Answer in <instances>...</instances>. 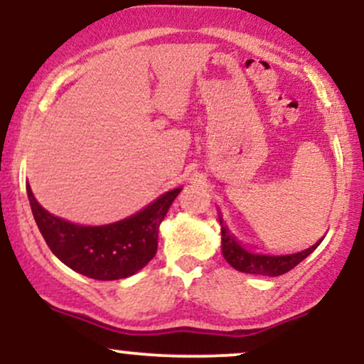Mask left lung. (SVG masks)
Here are the masks:
<instances>
[{
	"instance_id": "obj_1",
	"label": "left lung",
	"mask_w": 364,
	"mask_h": 364,
	"mask_svg": "<svg viewBox=\"0 0 364 364\" xmlns=\"http://www.w3.org/2000/svg\"><path fill=\"white\" fill-rule=\"evenodd\" d=\"M219 225H221V249L223 255L228 261V264L233 266L235 269L242 271V273H250V274H262V277H279V274H285L287 271L294 269L299 262H302L304 259L313 252L314 249L319 245L321 240L314 243L309 249L302 250L297 254H289V255H267V254H254L249 252L245 247H242L240 243L235 240L233 235L230 233V230L223 223L221 215H219Z\"/></svg>"
}]
</instances>
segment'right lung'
<instances>
[{"label": "right lung", "instance_id": "obj_1", "mask_svg": "<svg viewBox=\"0 0 364 364\" xmlns=\"http://www.w3.org/2000/svg\"><path fill=\"white\" fill-rule=\"evenodd\" d=\"M27 197L43 238L60 261L93 279H121L145 267L157 252L159 226L181 188H174L122 221L81 226L39 205L27 183Z\"/></svg>", "mask_w": 364, "mask_h": 364}]
</instances>
